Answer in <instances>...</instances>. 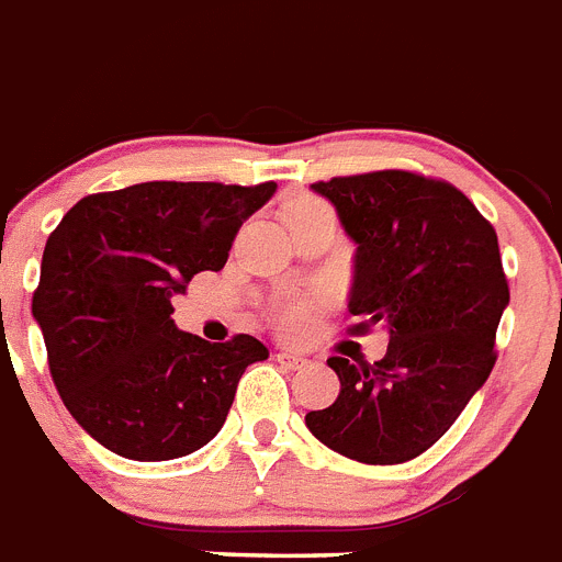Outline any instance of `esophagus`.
<instances>
[{
  "label": "esophagus",
  "mask_w": 562,
  "mask_h": 562,
  "mask_svg": "<svg viewBox=\"0 0 562 562\" xmlns=\"http://www.w3.org/2000/svg\"><path fill=\"white\" fill-rule=\"evenodd\" d=\"M277 362H280V368L285 370H302L305 364H308V359H302V356L294 353V350H280V353H277Z\"/></svg>",
  "instance_id": "1"
}]
</instances>
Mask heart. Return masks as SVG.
I'll use <instances>...</instances> for the list:
<instances>
[{"instance_id":"b5f03b06","label":"heart","mask_w":562,"mask_h":562,"mask_svg":"<svg viewBox=\"0 0 562 562\" xmlns=\"http://www.w3.org/2000/svg\"><path fill=\"white\" fill-rule=\"evenodd\" d=\"M308 314H311V305L308 302H285L280 311H277V325H280V330H285V334H300L305 325H308Z\"/></svg>"}]
</instances>
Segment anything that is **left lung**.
Masks as SVG:
<instances>
[{"label":"left lung","mask_w":562,"mask_h":562,"mask_svg":"<svg viewBox=\"0 0 562 562\" xmlns=\"http://www.w3.org/2000/svg\"><path fill=\"white\" fill-rule=\"evenodd\" d=\"M356 243L348 311L353 330L384 322L387 353L350 364L330 356L339 396L311 409L325 447L362 463H404L456 424L495 368L509 305L497 234L447 180L404 169L314 183Z\"/></svg>","instance_id":"left-lung-1"}]
</instances>
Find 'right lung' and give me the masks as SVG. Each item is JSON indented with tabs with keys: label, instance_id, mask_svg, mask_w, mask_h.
Listing matches in <instances>:
<instances>
[{
	"label": "right lung",
	"instance_id": "obj_1",
	"mask_svg": "<svg viewBox=\"0 0 562 562\" xmlns=\"http://www.w3.org/2000/svg\"><path fill=\"white\" fill-rule=\"evenodd\" d=\"M274 192V180H149L87 194L47 237L33 319L58 396L110 452L169 461L200 450L248 364L268 359L248 334L206 341L178 330L172 296L226 266L243 221Z\"/></svg>",
	"mask_w": 562,
	"mask_h": 562
}]
</instances>
